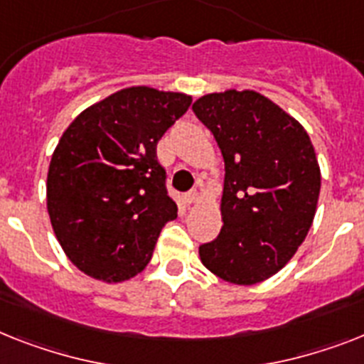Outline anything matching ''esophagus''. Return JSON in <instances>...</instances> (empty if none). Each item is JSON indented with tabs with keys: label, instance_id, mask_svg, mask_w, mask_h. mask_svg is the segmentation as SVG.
I'll list each match as a JSON object with an SVG mask.
<instances>
[{
	"label": "esophagus",
	"instance_id": "1",
	"mask_svg": "<svg viewBox=\"0 0 364 364\" xmlns=\"http://www.w3.org/2000/svg\"><path fill=\"white\" fill-rule=\"evenodd\" d=\"M199 199H200V195H199V191H197V189H193V191H189V193L184 195V200L188 204L199 203Z\"/></svg>",
	"mask_w": 364,
	"mask_h": 364
}]
</instances>
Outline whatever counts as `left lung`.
<instances>
[{
	"label": "left lung",
	"mask_w": 364,
	"mask_h": 364,
	"mask_svg": "<svg viewBox=\"0 0 364 364\" xmlns=\"http://www.w3.org/2000/svg\"><path fill=\"white\" fill-rule=\"evenodd\" d=\"M193 111L225 161L223 227L199 247L200 262L227 283H262L287 266L314 221L322 175L311 137L249 89L204 95Z\"/></svg>",
	"instance_id": "obj_1"
}]
</instances>
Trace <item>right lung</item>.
I'll return each instance as SVG.
<instances>
[{
	"label": "right lung",
	"mask_w": 364,
	"mask_h": 364,
	"mask_svg": "<svg viewBox=\"0 0 364 364\" xmlns=\"http://www.w3.org/2000/svg\"><path fill=\"white\" fill-rule=\"evenodd\" d=\"M189 104L184 92L128 87L81 111L63 132L48 169V214L68 260L89 277H135L164 225L176 218L156 145Z\"/></svg>",
	"instance_id": "1"
}]
</instances>
